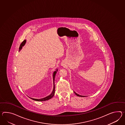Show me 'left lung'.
Segmentation results:
<instances>
[{"label": "left lung", "instance_id": "obj_1", "mask_svg": "<svg viewBox=\"0 0 125 125\" xmlns=\"http://www.w3.org/2000/svg\"><path fill=\"white\" fill-rule=\"evenodd\" d=\"M73 92H74V93L75 94L77 95V96H79V97H85V96H82V95H80L78 94H77V93H76L75 92L73 91Z\"/></svg>", "mask_w": 125, "mask_h": 125}]
</instances>
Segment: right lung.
Wrapping results in <instances>:
<instances>
[{"label":"right lung","mask_w":125,"mask_h":125,"mask_svg":"<svg viewBox=\"0 0 125 125\" xmlns=\"http://www.w3.org/2000/svg\"><path fill=\"white\" fill-rule=\"evenodd\" d=\"M26 40H24L22 43H21V45H20V47H19V51H20L21 49H22V46H24L25 45V44H26ZM58 71V69H57L54 72H53V91L52 92V93H51V94L50 95H48V96H46V97H44V98H41V99H36V98H31V97H30V98H31V99H32V100H33L35 101H45L48 100H49V99H51L52 97H53L54 96V95L55 94V74H56V73H57V71Z\"/></svg>","instance_id":"right-lung-1"}]
</instances>
